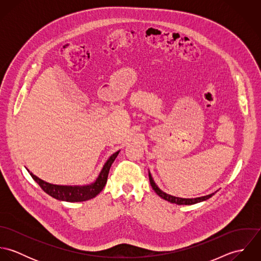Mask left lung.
<instances>
[{
    "mask_svg": "<svg viewBox=\"0 0 261 261\" xmlns=\"http://www.w3.org/2000/svg\"><path fill=\"white\" fill-rule=\"evenodd\" d=\"M149 183H150V186L153 189V191L163 199L171 202V203H175V204H178V205H193V204H196V203H199V202H202V201H205L209 198H211L213 194L211 195H208V196H204V197H200V198H195V199H184V198H178V197H174V196H171V195H168L166 193H164L162 190H160L158 186L154 184L150 174L149 173Z\"/></svg>",
    "mask_w": 261,
    "mask_h": 261,
    "instance_id": "left-lung-1",
    "label": "left lung"
}]
</instances>
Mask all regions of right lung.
<instances>
[{"label": "right lung", "instance_id": "1", "mask_svg": "<svg viewBox=\"0 0 261 261\" xmlns=\"http://www.w3.org/2000/svg\"><path fill=\"white\" fill-rule=\"evenodd\" d=\"M119 150L115 151L112 156L108 160L106 163L103 169L101 170L98 178L93 184H90L88 186L82 187H72V186H58V185H52L47 182H44L43 180L37 178L35 175H33L31 172L30 175L33 178L35 182H37L38 185L41 187V189L50 195L51 197L61 200V201H66V202H82L86 201L89 199L94 198L96 195H98L102 189L106 186L110 169L112 167V163L114 162L115 158L117 156Z\"/></svg>", "mask_w": 261, "mask_h": 261}]
</instances>
